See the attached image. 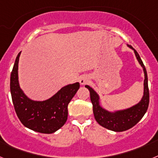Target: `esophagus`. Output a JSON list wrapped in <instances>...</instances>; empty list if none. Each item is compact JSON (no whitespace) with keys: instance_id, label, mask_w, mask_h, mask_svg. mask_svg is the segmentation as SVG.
I'll use <instances>...</instances> for the list:
<instances>
[{"instance_id":"obj_1","label":"esophagus","mask_w":158,"mask_h":158,"mask_svg":"<svg viewBox=\"0 0 158 158\" xmlns=\"http://www.w3.org/2000/svg\"><path fill=\"white\" fill-rule=\"evenodd\" d=\"M89 77L86 76V75H82L80 77V79H79V82H80V84L81 85H85V84L89 81Z\"/></svg>"}]
</instances>
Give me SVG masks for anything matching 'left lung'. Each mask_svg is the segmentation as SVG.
<instances>
[{
	"mask_svg": "<svg viewBox=\"0 0 158 158\" xmlns=\"http://www.w3.org/2000/svg\"><path fill=\"white\" fill-rule=\"evenodd\" d=\"M127 46L134 51L135 57L139 63L142 67L144 73L143 95L139 103L125 109L108 111L100 105V96H99L98 93L91 86L85 85V88L89 89L90 93V99L93 107V114L96 122L103 127L115 132L125 131L136 125L146 114L150 101L147 73L144 64L142 62L139 54L135 49L128 44H127Z\"/></svg>",
	"mask_w": 158,
	"mask_h": 158,
	"instance_id": "8db88e82",
	"label": "left lung"
}]
</instances>
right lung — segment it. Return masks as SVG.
Segmentation results:
<instances>
[{"mask_svg": "<svg viewBox=\"0 0 158 158\" xmlns=\"http://www.w3.org/2000/svg\"><path fill=\"white\" fill-rule=\"evenodd\" d=\"M18 54L10 77V91L16 115L23 126L43 134H52L62 127L68 117V104L80 88L79 82L69 84L60 89L45 100H31L20 88Z\"/></svg>", "mask_w": 158, "mask_h": 158, "instance_id": "1", "label": "right lung"}]
</instances>
